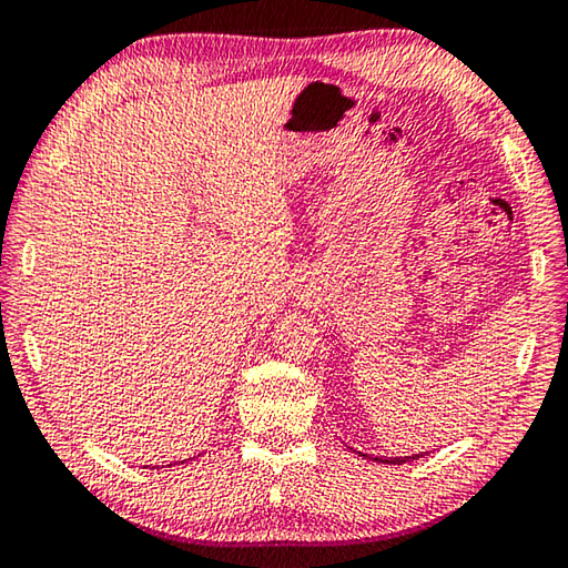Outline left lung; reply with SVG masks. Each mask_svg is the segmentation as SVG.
<instances>
[{
  "instance_id": "8db88e82",
  "label": "left lung",
  "mask_w": 568,
  "mask_h": 568,
  "mask_svg": "<svg viewBox=\"0 0 568 568\" xmlns=\"http://www.w3.org/2000/svg\"><path fill=\"white\" fill-rule=\"evenodd\" d=\"M355 454L358 456H365V458H371V460H376V464H390V466H400V464H406V460H418L423 454H413V456H398V458H388V456H368V454H361V450H355Z\"/></svg>"
}]
</instances>
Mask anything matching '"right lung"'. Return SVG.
Here are the masks:
<instances>
[{
  "label": "right lung",
  "mask_w": 568,
  "mask_h": 568,
  "mask_svg": "<svg viewBox=\"0 0 568 568\" xmlns=\"http://www.w3.org/2000/svg\"><path fill=\"white\" fill-rule=\"evenodd\" d=\"M170 466H172V464H170Z\"/></svg>",
  "instance_id": "right-lung-1"
}]
</instances>
